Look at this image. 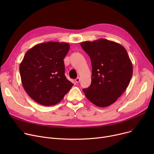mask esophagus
I'll return each instance as SVG.
<instances>
[{
  "label": "esophagus",
  "instance_id": "obj_1",
  "mask_svg": "<svg viewBox=\"0 0 154 154\" xmlns=\"http://www.w3.org/2000/svg\"><path fill=\"white\" fill-rule=\"evenodd\" d=\"M75 81L76 82V83H79V82L80 81V77H78L77 79H75Z\"/></svg>",
  "mask_w": 154,
  "mask_h": 154
}]
</instances>
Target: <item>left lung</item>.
<instances>
[{"instance_id": "1", "label": "left lung", "mask_w": 154, "mask_h": 154, "mask_svg": "<svg viewBox=\"0 0 154 154\" xmlns=\"http://www.w3.org/2000/svg\"><path fill=\"white\" fill-rule=\"evenodd\" d=\"M91 58V85L83 91L95 106L106 107L114 103L129 84L132 63L125 48L114 41L100 38L80 44Z\"/></svg>"}]
</instances>
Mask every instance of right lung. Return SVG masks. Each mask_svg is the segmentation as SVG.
I'll use <instances>...</instances> for the list:
<instances>
[{"label":"right lung","instance_id":"add662e5","mask_svg":"<svg viewBox=\"0 0 154 154\" xmlns=\"http://www.w3.org/2000/svg\"><path fill=\"white\" fill-rule=\"evenodd\" d=\"M69 48L66 42H44L24 55L19 67L22 84L27 94L39 104H57L74 85L65 75L63 59Z\"/></svg>","mask_w":154,"mask_h":154}]
</instances>
